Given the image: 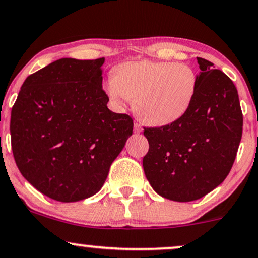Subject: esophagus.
Masks as SVG:
<instances>
[{
    "label": "esophagus",
    "mask_w": 258,
    "mask_h": 258,
    "mask_svg": "<svg viewBox=\"0 0 258 258\" xmlns=\"http://www.w3.org/2000/svg\"><path fill=\"white\" fill-rule=\"evenodd\" d=\"M142 130H143V128H142L141 123L135 122V125H133V131H135V133H141Z\"/></svg>",
    "instance_id": "34e87169"
}]
</instances>
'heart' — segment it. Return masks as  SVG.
<instances>
[{
  "instance_id": "obj_1",
  "label": "heart",
  "mask_w": 258,
  "mask_h": 258,
  "mask_svg": "<svg viewBox=\"0 0 258 258\" xmlns=\"http://www.w3.org/2000/svg\"><path fill=\"white\" fill-rule=\"evenodd\" d=\"M197 85V74L188 64L144 60L116 67L107 94L119 105L135 101L136 113L148 125L166 126L187 113Z\"/></svg>"
}]
</instances>
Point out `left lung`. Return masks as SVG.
Masks as SVG:
<instances>
[{
    "instance_id": "obj_1",
    "label": "left lung",
    "mask_w": 258,
    "mask_h": 258,
    "mask_svg": "<svg viewBox=\"0 0 258 258\" xmlns=\"http://www.w3.org/2000/svg\"><path fill=\"white\" fill-rule=\"evenodd\" d=\"M197 62V91L187 113L170 125L144 127L149 142L143 159L145 176L160 196L175 202L200 200L221 184L243 133L233 82L206 58Z\"/></svg>"
}]
</instances>
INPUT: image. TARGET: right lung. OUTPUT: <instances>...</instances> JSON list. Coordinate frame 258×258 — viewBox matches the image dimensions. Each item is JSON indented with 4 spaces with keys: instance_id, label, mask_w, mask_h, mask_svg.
<instances>
[{
    "instance_id": "right-lung-1",
    "label": "right lung",
    "mask_w": 258,
    "mask_h": 258,
    "mask_svg": "<svg viewBox=\"0 0 258 258\" xmlns=\"http://www.w3.org/2000/svg\"><path fill=\"white\" fill-rule=\"evenodd\" d=\"M103 63L104 57L51 62L27 77L12 108L15 163L33 187L55 201L97 194L132 136V117L107 107Z\"/></svg>"
}]
</instances>
